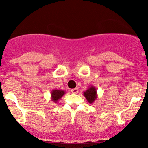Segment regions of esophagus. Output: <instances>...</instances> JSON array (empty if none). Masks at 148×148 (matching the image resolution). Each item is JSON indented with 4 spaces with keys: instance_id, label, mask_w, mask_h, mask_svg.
Returning <instances> with one entry per match:
<instances>
[{
    "instance_id": "esophagus-1",
    "label": "esophagus",
    "mask_w": 148,
    "mask_h": 148,
    "mask_svg": "<svg viewBox=\"0 0 148 148\" xmlns=\"http://www.w3.org/2000/svg\"><path fill=\"white\" fill-rule=\"evenodd\" d=\"M72 93H74V94H77L78 92H79V89H78L77 88H74V89H72V90H71Z\"/></svg>"
}]
</instances>
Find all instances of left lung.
Masks as SVG:
<instances>
[{
	"label": "left lung",
	"mask_w": 148,
	"mask_h": 148,
	"mask_svg": "<svg viewBox=\"0 0 148 148\" xmlns=\"http://www.w3.org/2000/svg\"><path fill=\"white\" fill-rule=\"evenodd\" d=\"M84 96L87 99L88 103L92 104L97 98L96 88L93 86H89V88L84 92Z\"/></svg>",
	"instance_id": "left-lung-1"
}]
</instances>
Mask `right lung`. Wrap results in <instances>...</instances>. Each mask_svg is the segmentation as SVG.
Here are the masks:
<instances>
[{"instance_id":"obj_1","label":"right lung","mask_w":148,"mask_h":148,"mask_svg":"<svg viewBox=\"0 0 148 148\" xmlns=\"http://www.w3.org/2000/svg\"><path fill=\"white\" fill-rule=\"evenodd\" d=\"M64 94H65V91L63 90H53L51 92V98L53 102L57 103Z\"/></svg>"}]
</instances>
